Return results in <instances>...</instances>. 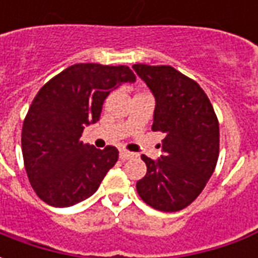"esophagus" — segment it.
Returning a JSON list of instances; mask_svg holds the SVG:
<instances>
[{"label":"esophagus","mask_w":258,"mask_h":258,"mask_svg":"<svg viewBox=\"0 0 258 258\" xmlns=\"http://www.w3.org/2000/svg\"><path fill=\"white\" fill-rule=\"evenodd\" d=\"M130 157H134V153H133V152L125 151V149H121V151H120V159H121V160H127Z\"/></svg>","instance_id":"obj_1"}]
</instances>
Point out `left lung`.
<instances>
[{
	"instance_id": "8db88e82",
	"label": "left lung",
	"mask_w": 258,
	"mask_h": 258,
	"mask_svg": "<svg viewBox=\"0 0 258 258\" xmlns=\"http://www.w3.org/2000/svg\"><path fill=\"white\" fill-rule=\"evenodd\" d=\"M156 99L153 131L164 133L163 156L142 155L145 177L137 182L141 199L160 211L189 206L207 184L220 152V127L200 85L171 66L134 64Z\"/></svg>"
}]
</instances>
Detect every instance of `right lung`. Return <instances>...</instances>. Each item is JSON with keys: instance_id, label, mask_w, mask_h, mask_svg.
I'll use <instances>...</instances> for the list:
<instances>
[{"instance_id": "right-lung-1", "label": "right lung", "mask_w": 258, "mask_h": 258, "mask_svg": "<svg viewBox=\"0 0 258 258\" xmlns=\"http://www.w3.org/2000/svg\"><path fill=\"white\" fill-rule=\"evenodd\" d=\"M128 66L77 63L42 85L22 128V152L37 196L53 207L88 199L116 164L114 146L96 149L80 141L85 125L101 117L110 91L134 83Z\"/></svg>"}]
</instances>
